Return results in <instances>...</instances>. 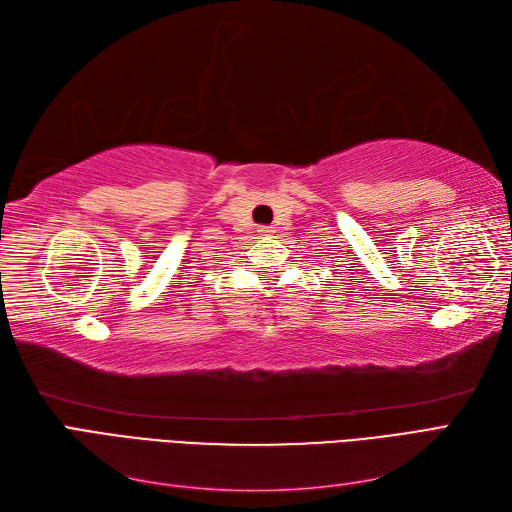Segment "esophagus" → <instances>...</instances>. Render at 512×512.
I'll use <instances>...</instances> for the list:
<instances>
[{"label":"esophagus","instance_id":"34e87169","mask_svg":"<svg viewBox=\"0 0 512 512\" xmlns=\"http://www.w3.org/2000/svg\"><path fill=\"white\" fill-rule=\"evenodd\" d=\"M258 232H260V235H262V237H271V235H273V232H275V230H273V228H271V226H262V228H260V230H258Z\"/></svg>","mask_w":512,"mask_h":512}]
</instances>
